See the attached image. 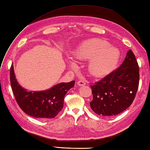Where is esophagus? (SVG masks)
<instances>
[{"mask_svg":"<svg viewBox=\"0 0 150 150\" xmlns=\"http://www.w3.org/2000/svg\"><path fill=\"white\" fill-rule=\"evenodd\" d=\"M77 84L79 86H83L86 85V83L83 81H79L77 82Z\"/></svg>","mask_w":150,"mask_h":150,"instance_id":"obj_1","label":"esophagus"}]
</instances>
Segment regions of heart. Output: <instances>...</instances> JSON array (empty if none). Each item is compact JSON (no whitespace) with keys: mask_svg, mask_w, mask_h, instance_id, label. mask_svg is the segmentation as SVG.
Returning a JSON list of instances; mask_svg holds the SVG:
<instances>
[{"mask_svg":"<svg viewBox=\"0 0 150 150\" xmlns=\"http://www.w3.org/2000/svg\"><path fill=\"white\" fill-rule=\"evenodd\" d=\"M74 57L79 60H88V69L94 77H101L115 68L120 53L106 40L93 39L84 41L75 50Z\"/></svg>","mask_w":150,"mask_h":150,"instance_id":"heart-1","label":"heart"}]
</instances>
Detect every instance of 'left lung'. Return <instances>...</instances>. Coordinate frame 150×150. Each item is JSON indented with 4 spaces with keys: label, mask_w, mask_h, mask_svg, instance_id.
I'll return each instance as SVG.
<instances>
[{
    "label": "left lung",
    "mask_w": 150,
    "mask_h": 150,
    "mask_svg": "<svg viewBox=\"0 0 150 150\" xmlns=\"http://www.w3.org/2000/svg\"><path fill=\"white\" fill-rule=\"evenodd\" d=\"M139 84V65L135 55L129 50L119 68L91 86V110L98 115L105 117L122 113L132 104Z\"/></svg>",
    "instance_id": "1"
}]
</instances>
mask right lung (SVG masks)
I'll list each match as a JSON object with an SVG mask.
<instances>
[{
  "label": "right lung",
  "mask_w": 150,
  "mask_h": 150,
  "mask_svg": "<svg viewBox=\"0 0 150 150\" xmlns=\"http://www.w3.org/2000/svg\"><path fill=\"white\" fill-rule=\"evenodd\" d=\"M10 82L13 93L21 110L30 116L46 119L54 118L62 109L65 95L74 87L75 81L62 82L44 91H28L18 84L12 64Z\"/></svg>",
  "instance_id": "1"
}]
</instances>
